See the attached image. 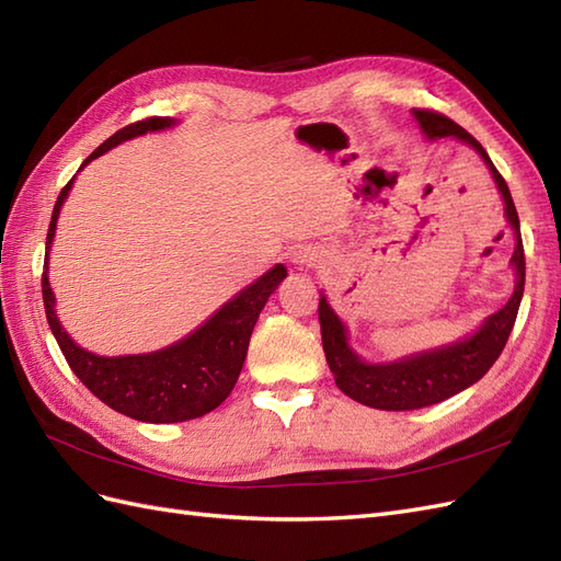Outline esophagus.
I'll return each instance as SVG.
<instances>
[{
    "label": "esophagus",
    "instance_id": "1",
    "mask_svg": "<svg viewBox=\"0 0 561 561\" xmlns=\"http://www.w3.org/2000/svg\"><path fill=\"white\" fill-rule=\"evenodd\" d=\"M294 263L300 265V267H308V265L318 263V255L310 253V251H298V253L294 255Z\"/></svg>",
    "mask_w": 561,
    "mask_h": 561
}]
</instances>
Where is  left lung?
<instances>
[{
  "mask_svg": "<svg viewBox=\"0 0 561 561\" xmlns=\"http://www.w3.org/2000/svg\"><path fill=\"white\" fill-rule=\"evenodd\" d=\"M414 118L420 121L422 130L428 139L455 137L469 144V147L477 149V153L483 158L488 170L493 172V180L502 194V201H505V215L516 234V249L512 255L516 286L505 308H500L495 314H491V318L479 327L477 334H471L462 341H455L450 346L417 353L405 357V360L383 365H369L363 357H357L353 353V348L348 346L346 327H343L339 314L329 308L327 298L322 296L318 308L322 346L334 381L348 398L377 410H420L426 405H436L440 400L469 389L471 383H477L485 371L493 367L502 348H505L516 320V312H519L526 279V257L519 215H516L505 178L500 175L491 158H488L485 149L465 130V127H459L450 118H445L438 111L414 108Z\"/></svg>",
  "mask_w": 561,
  "mask_h": 561,
  "instance_id": "8db88e82",
  "label": "left lung"
}]
</instances>
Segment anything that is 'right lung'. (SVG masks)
<instances>
[{
	"label": "right lung",
	"instance_id": "obj_1",
	"mask_svg": "<svg viewBox=\"0 0 561 561\" xmlns=\"http://www.w3.org/2000/svg\"><path fill=\"white\" fill-rule=\"evenodd\" d=\"M170 125H175V121L161 116L127 125L84 158L80 170L94 161V158L116 147V144L133 139L137 135L165 130ZM70 184H73V180L64 186L59 198H56L47 232L45 272H42V298H45L47 322L66 363L102 403L125 414V417L149 424H172L204 417L206 412L218 408L232 393L243 360H247L249 341L257 322V314L265 308L270 294L286 277V267L275 265L270 272H265L261 279H255L232 300H227L196 332L172 343V346L163 351L118 357L94 355L80 348L66 334V329L61 327L59 318H56V298L47 277L56 220H59Z\"/></svg>",
	"mask_w": 561,
	"mask_h": 561
}]
</instances>
